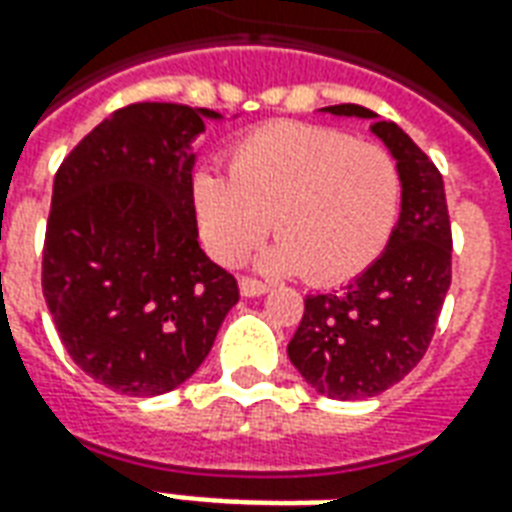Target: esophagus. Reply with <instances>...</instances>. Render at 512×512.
<instances>
[{"label":"esophagus","mask_w":512,"mask_h":512,"mask_svg":"<svg viewBox=\"0 0 512 512\" xmlns=\"http://www.w3.org/2000/svg\"><path fill=\"white\" fill-rule=\"evenodd\" d=\"M266 290H268V285L266 282H260V279H255V277L241 279V293H244V296H249V299H252V296H263Z\"/></svg>","instance_id":"1"}]
</instances>
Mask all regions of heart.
I'll use <instances>...</instances> for the list:
<instances>
[{"mask_svg":"<svg viewBox=\"0 0 512 512\" xmlns=\"http://www.w3.org/2000/svg\"><path fill=\"white\" fill-rule=\"evenodd\" d=\"M202 238L222 263H238L268 227L271 271L334 282L384 249L400 205V172L381 145L307 123H271L238 139L230 175L194 183Z\"/></svg>","mask_w":512,"mask_h":512,"instance_id":"1","label":"heart"}]
</instances>
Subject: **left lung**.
<instances>
[{
    "label": "left lung",
    "instance_id": "8db88e82",
    "mask_svg": "<svg viewBox=\"0 0 512 512\" xmlns=\"http://www.w3.org/2000/svg\"><path fill=\"white\" fill-rule=\"evenodd\" d=\"M323 112L370 120L403 186L400 219L381 257L345 288L307 296L288 343L290 362L315 392L362 400L408 376L428 351L452 279L450 213L441 172L403 128L356 104Z\"/></svg>",
    "mask_w": 512,
    "mask_h": 512
}]
</instances>
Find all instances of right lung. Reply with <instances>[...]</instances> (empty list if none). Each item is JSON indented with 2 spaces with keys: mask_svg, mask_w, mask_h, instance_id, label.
I'll return each mask as SVG.
<instances>
[{
  "mask_svg": "<svg viewBox=\"0 0 512 512\" xmlns=\"http://www.w3.org/2000/svg\"><path fill=\"white\" fill-rule=\"evenodd\" d=\"M219 112L131 104L54 175L43 296L65 351L120 395L153 397L205 362L238 282L200 249L194 136Z\"/></svg>",
  "mask_w": 512,
  "mask_h": 512,
  "instance_id": "1",
  "label": "right lung"
}]
</instances>
